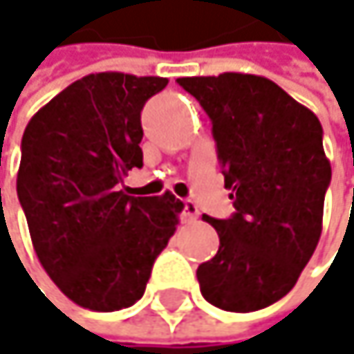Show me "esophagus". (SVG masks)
I'll return each instance as SVG.
<instances>
[{"label":"esophagus","instance_id":"obj_1","mask_svg":"<svg viewBox=\"0 0 354 354\" xmlns=\"http://www.w3.org/2000/svg\"><path fill=\"white\" fill-rule=\"evenodd\" d=\"M198 217V207L192 203V201H184V207H182V221L184 223H192L196 221Z\"/></svg>","mask_w":354,"mask_h":354}]
</instances>
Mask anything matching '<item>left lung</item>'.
<instances>
[{"label":"left lung","instance_id":"obj_1","mask_svg":"<svg viewBox=\"0 0 354 354\" xmlns=\"http://www.w3.org/2000/svg\"><path fill=\"white\" fill-rule=\"evenodd\" d=\"M213 124L232 190L230 219L203 215L217 254L196 268L203 297L225 312H256L285 297L318 246L332 178L318 116L274 82L250 73L180 77Z\"/></svg>","mask_w":354,"mask_h":354}]
</instances>
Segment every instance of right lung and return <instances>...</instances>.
<instances>
[{"mask_svg":"<svg viewBox=\"0 0 354 354\" xmlns=\"http://www.w3.org/2000/svg\"><path fill=\"white\" fill-rule=\"evenodd\" d=\"M166 86V77L92 73L24 131L16 188L32 246L53 283L82 308L114 312L139 301L176 232L184 203L172 192L120 190L129 170L143 166L141 110Z\"/></svg>","mask_w":354,"mask_h":354,"instance_id":"obj_1","label":"right lung"}]
</instances>
